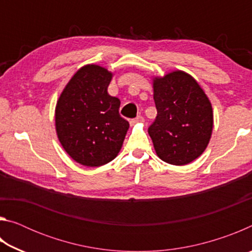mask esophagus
<instances>
[{
	"mask_svg": "<svg viewBox=\"0 0 252 252\" xmlns=\"http://www.w3.org/2000/svg\"><path fill=\"white\" fill-rule=\"evenodd\" d=\"M140 122H143V118L141 116H138L135 119H132V120H130L131 125H135V123H140Z\"/></svg>",
	"mask_w": 252,
	"mask_h": 252,
	"instance_id": "34e87169",
	"label": "esophagus"
}]
</instances>
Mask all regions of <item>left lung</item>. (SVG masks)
I'll return each mask as SVG.
<instances>
[{"mask_svg":"<svg viewBox=\"0 0 252 252\" xmlns=\"http://www.w3.org/2000/svg\"><path fill=\"white\" fill-rule=\"evenodd\" d=\"M153 99L158 114L148 132L157 156L173 165L201 156L212 134L213 112L197 81L180 70L156 76Z\"/></svg>","mask_w":252,"mask_h":252,"instance_id":"8db88e82","label":"left lung"}]
</instances>
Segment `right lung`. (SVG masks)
<instances>
[{"instance_id": "obj_1", "label": "right lung", "mask_w": 252, "mask_h": 252, "mask_svg": "<svg viewBox=\"0 0 252 252\" xmlns=\"http://www.w3.org/2000/svg\"><path fill=\"white\" fill-rule=\"evenodd\" d=\"M112 72L87 64L72 76L55 106V130L72 159L85 167H100L120 152L129 122L119 114L120 100L108 87Z\"/></svg>"}]
</instances>
